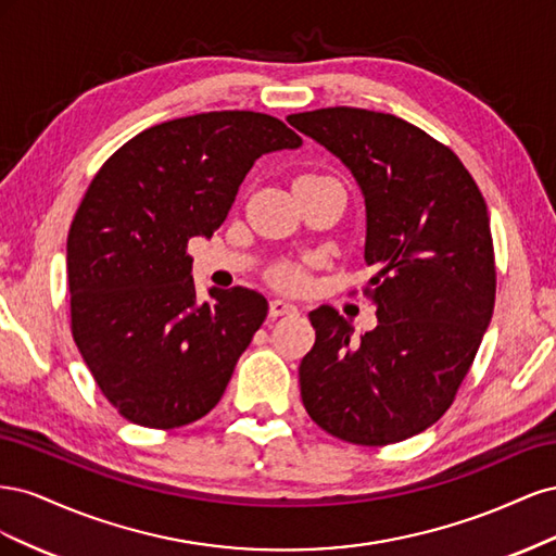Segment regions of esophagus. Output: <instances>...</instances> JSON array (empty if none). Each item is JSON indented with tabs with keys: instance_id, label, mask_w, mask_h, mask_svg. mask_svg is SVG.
Returning <instances> with one entry per match:
<instances>
[{
	"instance_id": "esophagus-1",
	"label": "esophagus",
	"mask_w": 556,
	"mask_h": 556,
	"mask_svg": "<svg viewBox=\"0 0 556 556\" xmlns=\"http://www.w3.org/2000/svg\"><path fill=\"white\" fill-rule=\"evenodd\" d=\"M292 313H296V306L290 304V301H285V299H274L271 304H268V315H271V317L292 315Z\"/></svg>"
}]
</instances>
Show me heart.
Instances as JSON below:
<instances>
[{
  "label": "heart",
  "instance_id": "heart-1",
  "mask_svg": "<svg viewBox=\"0 0 556 556\" xmlns=\"http://www.w3.org/2000/svg\"><path fill=\"white\" fill-rule=\"evenodd\" d=\"M301 178H317V176H301ZM274 282L282 285V288H299L301 285V271L299 268H278V271L274 274Z\"/></svg>",
  "mask_w": 556,
  "mask_h": 556
}]
</instances>
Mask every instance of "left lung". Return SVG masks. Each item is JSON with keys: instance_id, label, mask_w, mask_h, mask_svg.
Instances as JSON below:
<instances>
[{"instance_id": "left-lung-1", "label": "left lung", "mask_w": 556, "mask_h": 556, "mask_svg": "<svg viewBox=\"0 0 556 556\" xmlns=\"http://www.w3.org/2000/svg\"><path fill=\"white\" fill-rule=\"evenodd\" d=\"M357 178L366 201L364 296L378 327L352 341L331 306L308 313L301 399L317 427L390 445L445 415L473 364L496 299L486 204L452 150L392 113L352 106L288 115Z\"/></svg>"}]
</instances>
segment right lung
<instances>
[{
	"mask_svg": "<svg viewBox=\"0 0 556 556\" xmlns=\"http://www.w3.org/2000/svg\"><path fill=\"white\" fill-rule=\"evenodd\" d=\"M299 146L274 115L211 111L143 129L94 174L66 239L72 336L129 422L185 427L225 394L268 304L248 288L197 304L188 241L225 223L257 157Z\"/></svg>",
	"mask_w": 556,
	"mask_h": 556,
	"instance_id": "right-lung-1",
	"label": "right lung"
}]
</instances>
